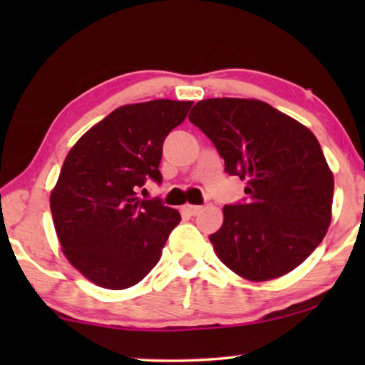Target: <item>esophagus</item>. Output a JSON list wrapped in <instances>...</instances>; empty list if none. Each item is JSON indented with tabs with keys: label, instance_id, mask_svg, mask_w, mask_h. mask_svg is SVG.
Returning a JSON list of instances; mask_svg holds the SVG:
<instances>
[{
	"label": "esophagus",
	"instance_id": "1",
	"mask_svg": "<svg viewBox=\"0 0 365 365\" xmlns=\"http://www.w3.org/2000/svg\"><path fill=\"white\" fill-rule=\"evenodd\" d=\"M201 206H194V204H184L182 212H186L187 216H196V214L201 211Z\"/></svg>",
	"mask_w": 365,
	"mask_h": 365
}]
</instances>
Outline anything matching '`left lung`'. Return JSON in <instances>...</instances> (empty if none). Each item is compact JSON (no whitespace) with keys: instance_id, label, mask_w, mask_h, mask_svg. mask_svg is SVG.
Returning a JSON list of instances; mask_svg holds the SVG:
<instances>
[{"instance_id":"left-lung-1","label":"left lung","mask_w":365,"mask_h":365,"mask_svg":"<svg viewBox=\"0 0 365 365\" xmlns=\"http://www.w3.org/2000/svg\"><path fill=\"white\" fill-rule=\"evenodd\" d=\"M189 121L214 143L226 173L247 179V202L224 206L209 236L217 257L252 282L291 272L332 219L334 176L316 136L259 99H202Z\"/></svg>"}]
</instances>
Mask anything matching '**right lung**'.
<instances>
[{
    "label": "right lung",
    "mask_w": 365,
    "mask_h": 365,
    "mask_svg": "<svg viewBox=\"0 0 365 365\" xmlns=\"http://www.w3.org/2000/svg\"><path fill=\"white\" fill-rule=\"evenodd\" d=\"M192 101L124 104L83 134L68 153L49 196L63 254L88 281L121 291L143 281L181 221L159 199L136 191L161 182L163 143Z\"/></svg>",
    "instance_id": "add662e5"
}]
</instances>
